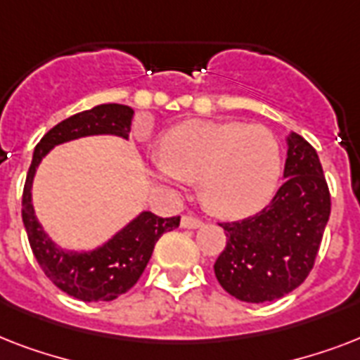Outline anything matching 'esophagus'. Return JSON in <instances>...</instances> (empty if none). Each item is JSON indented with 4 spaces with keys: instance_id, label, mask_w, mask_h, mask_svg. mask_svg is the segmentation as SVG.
<instances>
[{
    "instance_id": "34e87169",
    "label": "esophagus",
    "mask_w": 360,
    "mask_h": 360,
    "mask_svg": "<svg viewBox=\"0 0 360 360\" xmlns=\"http://www.w3.org/2000/svg\"><path fill=\"white\" fill-rule=\"evenodd\" d=\"M203 222L196 217H192V214H185L183 219H181V228H185V230H196V228H202Z\"/></svg>"
}]
</instances>
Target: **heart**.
Here are the masks:
<instances>
[{
	"mask_svg": "<svg viewBox=\"0 0 360 360\" xmlns=\"http://www.w3.org/2000/svg\"><path fill=\"white\" fill-rule=\"evenodd\" d=\"M155 175L166 183H200L203 203L224 219L256 213L280 179L278 141L267 127L192 120L160 141Z\"/></svg>",
	"mask_w": 360,
	"mask_h": 360,
	"instance_id": "heart-1",
	"label": "heart"
}]
</instances>
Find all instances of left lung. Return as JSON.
<instances>
[{
  "label": "left lung",
  "mask_w": 360,
  "mask_h": 360,
  "mask_svg": "<svg viewBox=\"0 0 360 360\" xmlns=\"http://www.w3.org/2000/svg\"><path fill=\"white\" fill-rule=\"evenodd\" d=\"M285 183L250 219L220 224L226 248L214 276L230 295L269 302L304 282L329 222L330 196L316 149L295 132L285 136Z\"/></svg>",
  "instance_id": "left-lung-1"
}]
</instances>
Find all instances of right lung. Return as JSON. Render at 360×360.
Masks as SVG:
<instances>
[{
	"label": "right lung",
	"mask_w": 360,
	"mask_h": 360,
	"mask_svg": "<svg viewBox=\"0 0 360 360\" xmlns=\"http://www.w3.org/2000/svg\"><path fill=\"white\" fill-rule=\"evenodd\" d=\"M132 115L134 110L124 104H98L56 124L42 136L33 151L22 196V220L31 250L48 278L80 301H114L129 291L147 267L157 240L179 226V217L160 219L151 211H141L103 245L89 250H69L48 236L37 219L31 194L33 181L42 158L53 147L87 136H117L129 140Z\"/></svg>",
	"instance_id": "obj_1"
}]
</instances>
